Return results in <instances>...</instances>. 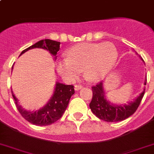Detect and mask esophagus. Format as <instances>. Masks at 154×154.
<instances>
[{
	"mask_svg": "<svg viewBox=\"0 0 154 154\" xmlns=\"http://www.w3.org/2000/svg\"><path fill=\"white\" fill-rule=\"evenodd\" d=\"M83 87L81 86V85H76L75 86H74V90L76 91H77L81 90V88H82Z\"/></svg>",
	"mask_w": 154,
	"mask_h": 154,
	"instance_id": "obj_1",
	"label": "esophagus"
}]
</instances>
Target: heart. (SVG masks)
<instances>
[{
  "label": "heart",
  "instance_id": "obj_1",
  "mask_svg": "<svg viewBox=\"0 0 154 154\" xmlns=\"http://www.w3.org/2000/svg\"><path fill=\"white\" fill-rule=\"evenodd\" d=\"M66 58L59 60L56 67L59 74L67 82L77 80L83 70L85 79L95 82L110 71L118 58L114 44L79 43L67 50Z\"/></svg>",
  "mask_w": 154,
  "mask_h": 154
}]
</instances>
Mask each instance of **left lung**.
I'll use <instances>...</instances> for the list:
<instances>
[{
    "label": "left lung",
    "mask_w": 154,
    "mask_h": 154,
    "mask_svg": "<svg viewBox=\"0 0 154 154\" xmlns=\"http://www.w3.org/2000/svg\"><path fill=\"white\" fill-rule=\"evenodd\" d=\"M146 85V78L144 85ZM93 97L91 101L90 109L92 112L100 119L108 122H116L126 119L136 111L145 93V88L134 101L125 105H114L105 97L103 82H100L92 87Z\"/></svg>",
    "instance_id": "1"
}]
</instances>
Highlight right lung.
<instances>
[{"label": "right lung", "instance_id": "obj_1", "mask_svg": "<svg viewBox=\"0 0 154 154\" xmlns=\"http://www.w3.org/2000/svg\"><path fill=\"white\" fill-rule=\"evenodd\" d=\"M60 42L51 39L40 40L34 45L24 49L20 56L29 49L40 48L48 50L50 54L54 56L55 59H57V52L60 50ZM11 93L17 109L22 117L33 125L43 126L51 125L62 117L63 114L67 108L70 97L74 94V88L73 85H65L57 81L56 83L54 92L50 100L42 108L35 111H28L24 109L19 105L18 99L13 94V91H11Z\"/></svg>", "mask_w": 154, "mask_h": 154}]
</instances>
